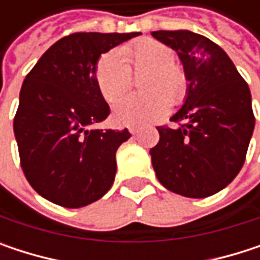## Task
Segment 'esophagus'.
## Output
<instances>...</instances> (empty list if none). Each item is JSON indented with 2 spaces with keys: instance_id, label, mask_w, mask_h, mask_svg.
Wrapping results in <instances>:
<instances>
[{
  "instance_id": "esophagus-1",
  "label": "esophagus",
  "mask_w": 260,
  "mask_h": 260,
  "mask_svg": "<svg viewBox=\"0 0 260 260\" xmlns=\"http://www.w3.org/2000/svg\"><path fill=\"white\" fill-rule=\"evenodd\" d=\"M129 132L132 134V135H134V134H138V132H140V128H137V126H131Z\"/></svg>"
}]
</instances>
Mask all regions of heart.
Masks as SVG:
<instances>
[{"label":"heart","mask_w":260,"mask_h":260,"mask_svg":"<svg viewBox=\"0 0 260 260\" xmlns=\"http://www.w3.org/2000/svg\"><path fill=\"white\" fill-rule=\"evenodd\" d=\"M119 52L108 51L96 63L94 79L102 98L108 102L122 96L131 85V71L144 72L140 87L143 94L120 98L113 107V119L122 126H141L161 119L170 104L179 105L186 96L188 81L175 52L166 43L140 37L123 45Z\"/></svg>","instance_id":"b5f03b06"}]
</instances>
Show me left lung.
I'll return each mask as SVG.
<instances>
[{"label":"left lung","mask_w":260,"mask_h":260,"mask_svg":"<svg viewBox=\"0 0 260 260\" xmlns=\"http://www.w3.org/2000/svg\"><path fill=\"white\" fill-rule=\"evenodd\" d=\"M170 46L186 75V98L172 116L181 123L158 126L150 149L158 181L167 189L203 199L226 188L244 166L254 129L251 94L229 55L208 37L188 31H153Z\"/></svg>","instance_id":"left-lung-1"}]
</instances>
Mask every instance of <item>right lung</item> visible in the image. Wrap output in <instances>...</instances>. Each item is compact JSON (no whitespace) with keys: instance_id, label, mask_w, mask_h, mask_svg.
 <instances>
[{"instance_id":"obj_1","label":"right lung","mask_w":260,"mask_h":260,"mask_svg":"<svg viewBox=\"0 0 260 260\" xmlns=\"http://www.w3.org/2000/svg\"><path fill=\"white\" fill-rule=\"evenodd\" d=\"M141 32H75L55 42L24 79L13 131L26 181L46 200L82 208L107 194L129 131L90 129L110 114L99 57Z\"/></svg>"}]
</instances>
